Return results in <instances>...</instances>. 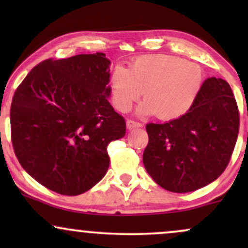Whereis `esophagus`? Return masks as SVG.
<instances>
[{
    "instance_id": "obj_1",
    "label": "esophagus",
    "mask_w": 248,
    "mask_h": 248,
    "mask_svg": "<svg viewBox=\"0 0 248 248\" xmlns=\"http://www.w3.org/2000/svg\"><path fill=\"white\" fill-rule=\"evenodd\" d=\"M142 124L138 121H134V120H127V128L128 129H134V128H139L141 127Z\"/></svg>"
}]
</instances>
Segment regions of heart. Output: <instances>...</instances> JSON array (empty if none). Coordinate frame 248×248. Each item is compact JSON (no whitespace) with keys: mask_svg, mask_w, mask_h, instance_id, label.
<instances>
[{"mask_svg":"<svg viewBox=\"0 0 248 248\" xmlns=\"http://www.w3.org/2000/svg\"><path fill=\"white\" fill-rule=\"evenodd\" d=\"M204 82V71L196 62L177 56L150 55L136 58L129 70L115 66L110 91L113 104L122 113L128 112L143 92L146 101L139 108L140 114L172 120L191 109Z\"/></svg>","mask_w":248,"mask_h":248,"instance_id":"1","label":"heart"}]
</instances>
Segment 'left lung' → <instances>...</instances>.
<instances>
[{"label": "left lung", "instance_id": "left-lung-1", "mask_svg": "<svg viewBox=\"0 0 248 248\" xmlns=\"http://www.w3.org/2000/svg\"><path fill=\"white\" fill-rule=\"evenodd\" d=\"M146 129L143 164L150 177L168 191H195L216 181L231 160L239 133L237 101L226 81L207 78L186 114Z\"/></svg>", "mask_w": 248, "mask_h": 248}]
</instances>
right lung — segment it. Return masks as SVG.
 Segmentation results:
<instances>
[{"instance_id": "obj_1", "label": "right lung", "mask_w": 248, "mask_h": 248, "mask_svg": "<svg viewBox=\"0 0 248 248\" xmlns=\"http://www.w3.org/2000/svg\"><path fill=\"white\" fill-rule=\"evenodd\" d=\"M105 53L46 59L13 96L11 142L21 166L43 186L65 196L86 192L106 175L107 146L126 121L108 101Z\"/></svg>"}]
</instances>
